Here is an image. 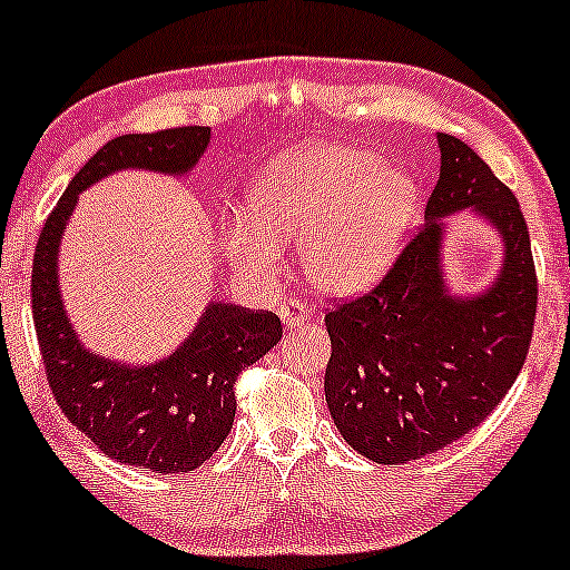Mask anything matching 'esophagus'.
I'll use <instances>...</instances> for the list:
<instances>
[{
    "label": "esophagus",
    "instance_id": "esophagus-1",
    "mask_svg": "<svg viewBox=\"0 0 570 570\" xmlns=\"http://www.w3.org/2000/svg\"><path fill=\"white\" fill-rule=\"evenodd\" d=\"M281 318H284V324L289 326H303L307 321V307L303 299L297 297H286L284 303H281Z\"/></svg>",
    "mask_w": 570,
    "mask_h": 570
}]
</instances>
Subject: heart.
I'll use <instances>...</instances> for the list:
<instances>
[{
    "mask_svg": "<svg viewBox=\"0 0 570 570\" xmlns=\"http://www.w3.org/2000/svg\"><path fill=\"white\" fill-rule=\"evenodd\" d=\"M420 185L380 154L305 146L252 188V217L230 230L233 255L273 265L276 242H303L307 276L324 292H358L387 271L414 223Z\"/></svg>",
    "mask_w": 570,
    "mask_h": 570,
    "instance_id": "b5f03b06",
    "label": "heart"
}]
</instances>
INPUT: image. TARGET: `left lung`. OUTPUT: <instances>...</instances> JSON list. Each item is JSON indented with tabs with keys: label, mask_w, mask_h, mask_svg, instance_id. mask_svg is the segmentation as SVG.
Here are the masks:
<instances>
[{
	"label": "left lung",
	"mask_w": 570,
	"mask_h": 570,
	"mask_svg": "<svg viewBox=\"0 0 570 570\" xmlns=\"http://www.w3.org/2000/svg\"><path fill=\"white\" fill-rule=\"evenodd\" d=\"M441 177L422 225L390 271L326 313L324 390L334 424L358 454L406 464L475 430L523 368L537 318V267L512 190L454 135L438 132ZM475 206L505 238V265L483 295L442 286L440 224Z\"/></svg>",
	"instance_id": "left-lung-1"
}]
</instances>
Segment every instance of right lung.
Here are the masks:
<instances>
[{"label":"right lung","mask_w":570,"mask_h":570,"mask_svg":"<svg viewBox=\"0 0 570 570\" xmlns=\"http://www.w3.org/2000/svg\"><path fill=\"white\" fill-rule=\"evenodd\" d=\"M209 127H175L108 140L68 183L39 233L31 311L47 382L68 422L106 456L177 475L202 468L236 416V380L263 358L284 328L276 313L212 303L169 358L125 366L81 347L58 289V244L85 188L116 169L183 175L207 150Z\"/></svg>","instance_id":"add662e5"}]
</instances>
